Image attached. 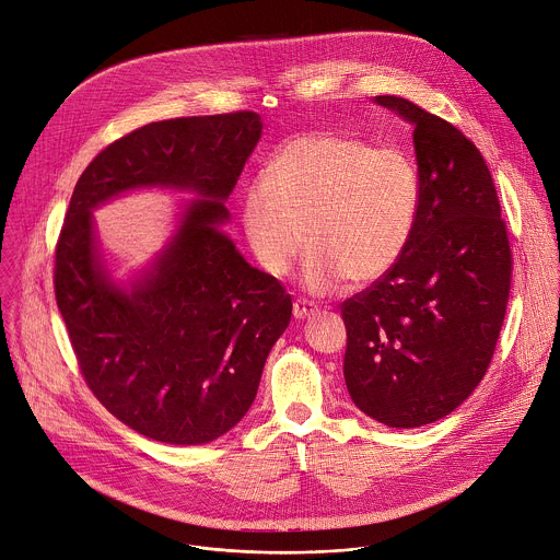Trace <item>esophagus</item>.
Returning a JSON list of instances; mask_svg holds the SVG:
<instances>
[{"label": "esophagus", "instance_id": "34e87169", "mask_svg": "<svg viewBox=\"0 0 560 560\" xmlns=\"http://www.w3.org/2000/svg\"><path fill=\"white\" fill-rule=\"evenodd\" d=\"M316 312H318V307H316L312 301H305V299L294 301V318H296V320H305V318L314 316Z\"/></svg>", "mask_w": 560, "mask_h": 560}]
</instances>
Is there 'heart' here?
I'll list each match as a JSON object with an SVG mask.
<instances>
[{"instance_id":"b5f03b06","label":"heart","mask_w":560,"mask_h":560,"mask_svg":"<svg viewBox=\"0 0 560 560\" xmlns=\"http://www.w3.org/2000/svg\"><path fill=\"white\" fill-rule=\"evenodd\" d=\"M422 210L420 175L400 149L318 131L285 144L242 195V223L261 268L283 277L312 248L305 279L365 285L407 253Z\"/></svg>"}]
</instances>
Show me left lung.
Segmentation results:
<instances>
[{
    "label": "left lung",
    "instance_id": "left-lung-1",
    "mask_svg": "<svg viewBox=\"0 0 560 560\" xmlns=\"http://www.w3.org/2000/svg\"><path fill=\"white\" fill-rule=\"evenodd\" d=\"M376 104L416 125L422 210L402 259L341 303L352 402L392 429L454 411L485 376L504 325L513 253L476 144L409 100Z\"/></svg>",
    "mask_w": 560,
    "mask_h": 560
}]
</instances>
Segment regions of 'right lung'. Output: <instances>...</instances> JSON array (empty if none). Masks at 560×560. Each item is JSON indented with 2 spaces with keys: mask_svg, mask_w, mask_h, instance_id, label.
<instances>
[{
  "mask_svg": "<svg viewBox=\"0 0 560 560\" xmlns=\"http://www.w3.org/2000/svg\"><path fill=\"white\" fill-rule=\"evenodd\" d=\"M259 136L250 110L142 125L86 166L60 229L54 292L80 372L114 418L155 442L208 444L233 429L290 325L281 281L248 266L219 231ZM140 185L209 199L187 211L156 270L122 293L98 264L90 210Z\"/></svg>",
  "mask_w": 560,
  "mask_h": 560,
  "instance_id": "obj_1",
  "label": "right lung"
}]
</instances>
